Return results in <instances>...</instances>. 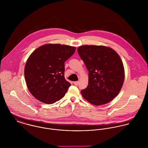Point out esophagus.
Instances as JSON below:
<instances>
[{
  "label": "esophagus",
  "mask_w": 148,
  "mask_h": 148,
  "mask_svg": "<svg viewBox=\"0 0 148 148\" xmlns=\"http://www.w3.org/2000/svg\"><path fill=\"white\" fill-rule=\"evenodd\" d=\"M74 84L76 86H77L78 84H79V81H75V82H74Z\"/></svg>",
  "instance_id": "esophagus-1"
}]
</instances>
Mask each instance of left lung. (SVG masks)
<instances>
[{
	"instance_id": "left-lung-1",
	"label": "left lung",
	"mask_w": 148,
	"mask_h": 148,
	"mask_svg": "<svg viewBox=\"0 0 148 148\" xmlns=\"http://www.w3.org/2000/svg\"><path fill=\"white\" fill-rule=\"evenodd\" d=\"M77 50L89 71L88 85L81 90L82 95L94 105L109 102L118 95L124 81V68L119 56L103 46L85 45Z\"/></svg>"
}]
</instances>
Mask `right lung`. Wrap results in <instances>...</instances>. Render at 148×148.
I'll return each instance as SVG.
<instances>
[{
    "instance_id": "add662e5",
    "label": "right lung",
    "mask_w": 148,
    "mask_h": 148,
    "mask_svg": "<svg viewBox=\"0 0 148 148\" xmlns=\"http://www.w3.org/2000/svg\"><path fill=\"white\" fill-rule=\"evenodd\" d=\"M75 51V47L47 44L30 55L25 77L29 90L36 99L52 104L64 96L71 85L64 78V62Z\"/></svg>"
}]
</instances>
